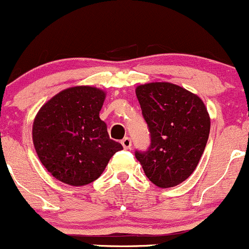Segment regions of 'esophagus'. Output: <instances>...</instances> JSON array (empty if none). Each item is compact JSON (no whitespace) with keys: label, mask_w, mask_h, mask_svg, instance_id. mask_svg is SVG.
<instances>
[{"label":"esophagus","mask_w":249,"mask_h":249,"mask_svg":"<svg viewBox=\"0 0 249 249\" xmlns=\"http://www.w3.org/2000/svg\"><path fill=\"white\" fill-rule=\"evenodd\" d=\"M122 145L125 150H128V148H131V146H132V142H131V139L128 137H125L122 141Z\"/></svg>","instance_id":"1"}]
</instances>
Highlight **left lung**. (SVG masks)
Instances as JSON below:
<instances>
[{
    "instance_id": "obj_1",
    "label": "left lung",
    "mask_w": 249,
    "mask_h": 249,
    "mask_svg": "<svg viewBox=\"0 0 249 249\" xmlns=\"http://www.w3.org/2000/svg\"><path fill=\"white\" fill-rule=\"evenodd\" d=\"M151 133L146 152H136L150 181L160 188L177 186L198 166L210 136L211 118L199 96L168 82L136 88Z\"/></svg>"
}]
</instances>
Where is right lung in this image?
<instances>
[{"instance_id": "right-lung-1", "label": "right lung", "mask_w": 249, "mask_h": 249, "mask_svg": "<svg viewBox=\"0 0 249 249\" xmlns=\"http://www.w3.org/2000/svg\"><path fill=\"white\" fill-rule=\"evenodd\" d=\"M107 92L79 85L68 88L39 108L33 124V142L42 165L70 186H84L104 172L122 144L110 139L99 118Z\"/></svg>"}]
</instances>
